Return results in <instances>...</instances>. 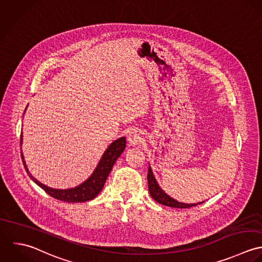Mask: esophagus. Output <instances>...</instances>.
I'll return each instance as SVG.
<instances>
[{
    "instance_id": "esophagus-1",
    "label": "esophagus",
    "mask_w": 262,
    "mask_h": 262,
    "mask_svg": "<svg viewBox=\"0 0 262 262\" xmlns=\"http://www.w3.org/2000/svg\"><path fill=\"white\" fill-rule=\"evenodd\" d=\"M127 141L132 146L139 145L143 141V134L138 129H135L128 134Z\"/></svg>"
}]
</instances>
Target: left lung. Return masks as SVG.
Masks as SVG:
<instances>
[{"mask_svg":"<svg viewBox=\"0 0 262 262\" xmlns=\"http://www.w3.org/2000/svg\"><path fill=\"white\" fill-rule=\"evenodd\" d=\"M148 185H149V191L151 196L153 198V200H155L157 203L163 205V206H167L170 208H175V209H188L191 207H196L198 205H202L203 203H199V204H182L179 203L175 200H173L172 198H170L169 195H167L158 185L157 181L153 175V172L149 166V170H148Z\"/></svg>","mask_w":262,"mask_h":262,"instance_id":"obj_1","label":"left lung"}]
</instances>
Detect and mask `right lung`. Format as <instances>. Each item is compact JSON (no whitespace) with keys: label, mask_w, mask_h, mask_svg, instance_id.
<instances>
[{"label":"right lung","mask_w":262,"mask_h":262,"mask_svg":"<svg viewBox=\"0 0 262 262\" xmlns=\"http://www.w3.org/2000/svg\"><path fill=\"white\" fill-rule=\"evenodd\" d=\"M22 144V134L20 138V145ZM125 138H120L113 142L108 149L105 151L104 155L101 158L97 168L93 172V174L90 176L88 180H86L83 184L79 185L76 188L67 189V190H59V189H53L50 188L40 182H38L31 174L29 173L26 164L23 160V155L21 154L23 165L25 167L26 172L30 176V178L38 185L40 186L48 194L53 196V199H56L58 201L64 202V203H85L88 201H91L95 199L99 192L102 190L104 186L105 181L115 163L117 158L120 156V154L125 149Z\"/></svg>","instance_id":"1"}]
</instances>
